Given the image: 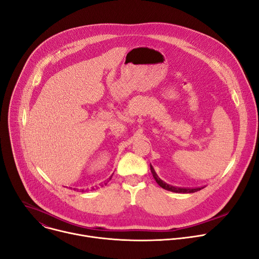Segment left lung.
<instances>
[{"mask_svg":"<svg viewBox=\"0 0 259 259\" xmlns=\"http://www.w3.org/2000/svg\"><path fill=\"white\" fill-rule=\"evenodd\" d=\"M150 170H151V173L153 175V178L155 180V182L158 184V186L162 187L163 189L165 190H168V191H171V192H175V193H195L197 191H200L201 189H203L202 187L201 188H178V187H173L171 185H168L166 184L165 182H163L160 177H158L154 171V169L152 168V166L150 165Z\"/></svg>","mask_w":259,"mask_h":259,"instance_id":"obj_1","label":"left lung"}]
</instances>
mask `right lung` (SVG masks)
Wrapping results in <instances>:
<instances>
[{"instance_id": "add662e5", "label": "right lung", "mask_w": 259, "mask_h": 259, "mask_svg": "<svg viewBox=\"0 0 259 259\" xmlns=\"http://www.w3.org/2000/svg\"><path fill=\"white\" fill-rule=\"evenodd\" d=\"M110 180H111V178H110ZM108 182H109V181H108ZM105 185H106V184H105ZM103 186H104V185H103ZM92 190H95V189H94V188H92ZM92 190H91V191H92ZM82 191L84 192V190H82Z\"/></svg>"}]
</instances>
